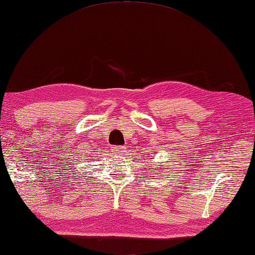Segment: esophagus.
I'll use <instances>...</instances> for the list:
<instances>
[{"mask_svg":"<svg viewBox=\"0 0 255 255\" xmlns=\"http://www.w3.org/2000/svg\"><path fill=\"white\" fill-rule=\"evenodd\" d=\"M125 151H127V148H125L124 146H114V147H113V153H114V154H116V155L123 154Z\"/></svg>","mask_w":255,"mask_h":255,"instance_id":"obj_1","label":"esophagus"}]
</instances>
